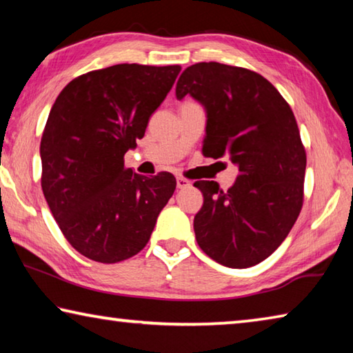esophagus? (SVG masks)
<instances>
[{"instance_id":"1","label":"esophagus","mask_w":353,"mask_h":353,"mask_svg":"<svg viewBox=\"0 0 353 353\" xmlns=\"http://www.w3.org/2000/svg\"><path fill=\"white\" fill-rule=\"evenodd\" d=\"M176 183H177V188H187V187H190V185H191V182L188 181V179H185V177H177Z\"/></svg>"}]
</instances>
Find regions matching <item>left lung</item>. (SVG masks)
Returning a JSON list of instances; mask_svg holds the SVG:
<instances>
[{
    "label": "left lung",
    "mask_w": 353,
    "mask_h": 353,
    "mask_svg": "<svg viewBox=\"0 0 353 353\" xmlns=\"http://www.w3.org/2000/svg\"><path fill=\"white\" fill-rule=\"evenodd\" d=\"M187 94L207 112L202 154L227 155L238 166L227 191L213 181L194 182L204 194L196 241L219 265H259L288 236L302 208L307 155L294 113L261 74L218 62L183 71L176 97Z\"/></svg>",
    "instance_id": "obj_1"
}]
</instances>
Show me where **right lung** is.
Returning <instances> with one entry per match:
<instances>
[{
	"label": "right lung",
	"mask_w": 353,
	"mask_h": 353,
	"mask_svg": "<svg viewBox=\"0 0 353 353\" xmlns=\"http://www.w3.org/2000/svg\"><path fill=\"white\" fill-rule=\"evenodd\" d=\"M181 65L119 63L71 81L41 135V190L63 236L99 263L128 260L146 246L174 193L171 172L154 177L124 166Z\"/></svg>",
	"instance_id": "1"
}]
</instances>
